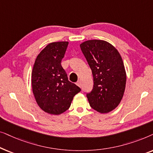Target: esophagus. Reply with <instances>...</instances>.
Instances as JSON below:
<instances>
[{"label": "esophagus", "mask_w": 153, "mask_h": 153, "mask_svg": "<svg viewBox=\"0 0 153 153\" xmlns=\"http://www.w3.org/2000/svg\"><path fill=\"white\" fill-rule=\"evenodd\" d=\"M76 85H78V86L79 87H81V81H77V82H76Z\"/></svg>", "instance_id": "34e87169"}]
</instances>
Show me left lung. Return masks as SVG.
Instances as JSON below:
<instances>
[{
  "instance_id": "8db88e82",
  "label": "left lung",
  "mask_w": 153,
  "mask_h": 153,
  "mask_svg": "<svg viewBox=\"0 0 153 153\" xmlns=\"http://www.w3.org/2000/svg\"><path fill=\"white\" fill-rule=\"evenodd\" d=\"M92 70L93 88L87 94L90 105L106 114L119 105L126 85V72L118 50L108 42L91 39L80 45Z\"/></svg>"
}]
</instances>
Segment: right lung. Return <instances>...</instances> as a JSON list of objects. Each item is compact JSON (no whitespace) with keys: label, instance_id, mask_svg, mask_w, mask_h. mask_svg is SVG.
<instances>
[{"label":"right lung","instance_id":"obj_1","mask_svg":"<svg viewBox=\"0 0 153 153\" xmlns=\"http://www.w3.org/2000/svg\"><path fill=\"white\" fill-rule=\"evenodd\" d=\"M68 42H56L42 50L31 74L33 93L39 108L47 114L60 115L70 108L80 88L68 80L61 60Z\"/></svg>","mask_w":153,"mask_h":153}]
</instances>
